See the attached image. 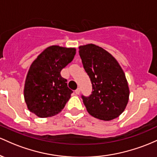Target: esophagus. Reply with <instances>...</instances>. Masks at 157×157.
<instances>
[{
    "instance_id": "34e87169",
    "label": "esophagus",
    "mask_w": 157,
    "mask_h": 157,
    "mask_svg": "<svg viewBox=\"0 0 157 157\" xmlns=\"http://www.w3.org/2000/svg\"><path fill=\"white\" fill-rule=\"evenodd\" d=\"M75 93H76L77 95H78L79 93H80V92H81V89L79 87L77 88V89L75 90Z\"/></svg>"
}]
</instances>
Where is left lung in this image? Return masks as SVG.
Returning <instances> with one entry per match:
<instances>
[{"label": "left lung", "instance_id": "left-lung-1", "mask_svg": "<svg viewBox=\"0 0 157 157\" xmlns=\"http://www.w3.org/2000/svg\"><path fill=\"white\" fill-rule=\"evenodd\" d=\"M78 49L93 87L89 96H82L87 112L101 120L116 119L124 111L129 99L124 71L115 58L98 46L90 44Z\"/></svg>", "mask_w": 157, "mask_h": 157}]
</instances>
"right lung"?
<instances>
[{
    "instance_id": "add662e5",
    "label": "right lung",
    "mask_w": 157,
    "mask_h": 157,
    "mask_svg": "<svg viewBox=\"0 0 157 157\" xmlns=\"http://www.w3.org/2000/svg\"><path fill=\"white\" fill-rule=\"evenodd\" d=\"M75 48L50 46L32 63L25 81L24 99L28 109L40 118L53 117L70 99L73 90L61 71L73 61Z\"/></svg>"
}]
</instances>
